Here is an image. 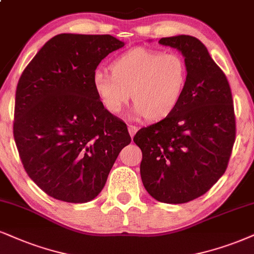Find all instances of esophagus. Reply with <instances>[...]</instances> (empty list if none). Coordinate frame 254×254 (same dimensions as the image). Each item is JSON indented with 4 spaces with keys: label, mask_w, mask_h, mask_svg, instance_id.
Here are the masks:
<instances>
[{
    "label": "esophagus",
    "mask_w": 254,
    "mask_h": 254,
    "mask_svg": "<svg viewBox=\"0 0 254 254\" xmlns=\"http://www.w3.org/2000/svg\"><path fill=\"white\" fill-rule=\"evenodd\" d=\"M136 130H137V127L136 126H134V125H128V132H129V134H130V136H134V134L136 133Z\"/></svg>",
    "instance_id": "34e87169"
}]
</instances>
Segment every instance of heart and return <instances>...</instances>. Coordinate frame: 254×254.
<instances>
[{
  "label": "heart",
  "mask_w": 254,
  "mask_h": 254,
  "mask_svg": "<svg viewBox=\"0 0 254 254\" xmlns=\"http://www.w3.org/2000/svg\"><path fill=\"white\" fill-rule=\"evenodd\" d=\"M109 67L112 74L96 70L93 75L94 90L106 111L119 114L132 96L134 115L152 121L173 113L189 79L183 55L146 47L122 53Z\"/></svg>",
  "instance_id": "heart-1"
}]
</instances>
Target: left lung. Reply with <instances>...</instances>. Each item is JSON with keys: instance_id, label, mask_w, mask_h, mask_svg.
Instances as JSON below:
<instances>
[{"instance_id": "1", "label": "left lung", "mask_w": 254, "mask_h": 254, "mask_svg": "<svg viewBox=\"0 0 254 254\" xmlns=\"http://www.w3.org/2000/svg\"><path fill=\"white\" fill-rule=\"evenodd\" d=\"M159 43L185 56L189 79L178 107L167 118L137 130L142 184L155 200H194L226 171L234 141L236 115L226 75L196 37H162Z\"/></svg>"}]
</instances>
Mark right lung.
I'll list each match as a JSON object with an SVG mask.
<instances>
[{
    "mask_svg": "<svg viewBox=\"0 0 254 254\" xmlns=\"http://www.w3.org/2000/svg\"><path fill=\"white\" fill-rule=\"evenodd\" d=\"M124 45L111 35L59 34L18 80L15 143L24 171L52 198L93 200L132 140L127 125L106 111L93 87L100 62Z\"/></svg>",
    "mask_w": 254,
    "mask_h": 254,
    "instance_id": "right-lung-1",
    "label": "right lung"
}]
</instances>
